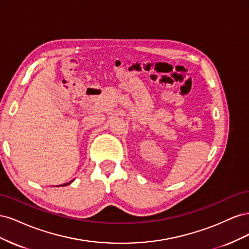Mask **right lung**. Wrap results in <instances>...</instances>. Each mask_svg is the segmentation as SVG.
Wrapping results in <instances>:
<instances>
[{
	"label": "right lung",
	"instance_id": "1",
	"mask_svg": "<svg viewBox=\"0 0 249 249\" xmlns=\"http://www.w3.org/2000/svg\"><path fill=\"white\" fill-rule=\"evenodd\" d=\"M69 184H71V182H70V183H66V184H64V185H62V186H66V185H69Z\"/></svg>",
	"mask_w": 249,
	"mask_h": 249
}]
</instances>
